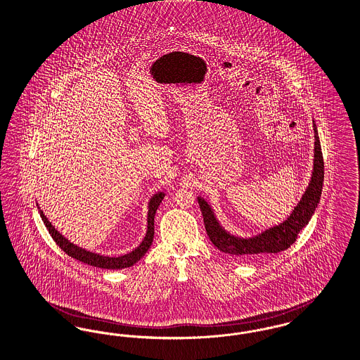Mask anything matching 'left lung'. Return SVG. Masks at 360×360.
<instances>
[{"label":"left lung","mask_w":360,"mask_h":360,"mask_svg":"<svg viewBox=\"0 0 360 360\" xmlns=\"http://www.w3.org/2000/svg\"><path fill=\"white\" fill-rule=\"evenodd\" d=\"M314 159H313V171L310 182L302 194L299 202L294 207L290 216L264 231L252 236H238L227 231L216 217L211 204L202 198L201 195L197 197L198 205L202 212L205 230L211 239L212 243L223 253L230 254L231 257L239 259L253 258L255 255L261 254H276L287 250L297 238L300 233L310 221L311 216L314 214L316 208L319 204L322 185H323V159L322 150L319 144L318 130L314 121Z\"/></svg>","instance_id":"left-lung-1"}]
</instances>
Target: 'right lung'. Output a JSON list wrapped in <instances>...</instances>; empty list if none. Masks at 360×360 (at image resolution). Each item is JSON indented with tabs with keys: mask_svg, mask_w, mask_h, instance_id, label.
I'll return each instance as SVG.
<instances>
[{
	"mask_svg": "<svg viewBox=\"0 0 360 360\" xmlns=\"http://www.w3.org/2000/svg\"><path fill=\"white\" fill-rule=\"evenodd\" d=\"M165 193L159 191L156 194H153L150 197L148 202V217H147V233L143 239V242L130 253L120 255V257H107L102 254L92 253L89 250H85L83 248L72 243L69 239H66L63 233L56 230V227L49 221V219L44 216L43 211L38 207L41 217H42L43 223L46 226V229L49 230V233L51 235V238L56 240V243L64 250L65 253L70 255L72 258H76L84 264L96 266V268H102V269H124L133 266L136 262H139L146 253L148 252L152 240H153V233H155V213L158 211L162 200L165 198Z\"/></svg>",
	"mask_w": 360,
	"mask_h": 360,
	"instance_id": "obj_1",
	"label": "right lung"
}]
</instances>
